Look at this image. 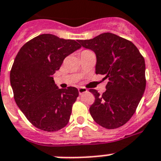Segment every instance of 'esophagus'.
I'll return each instance as SVG.
<instances>
[{
	"label": "esophagus",
	"mask_w": 161,
	"mask_h": 161,
	"mask_svg": "<svg viewBox=\"0 0 161 161\" xmlns=\"http://www.w3.org/2000/svg\"><path fill=\"white\" fill-rule=\"evenodd\" d=\"M87 92V88H85V87H79V88H78V92H79V94H83V93H84V92Z\"/></svg>",
	"instance_id": "34e87169"
}]
</instances>
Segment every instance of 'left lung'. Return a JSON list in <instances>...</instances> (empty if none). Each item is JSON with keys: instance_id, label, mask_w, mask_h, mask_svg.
<instances>
[{"instance_id": "obj_1", "label": "left lung", "mask_w": 161, "mask_h": 161, "mask_svg": "<svg viewBox=\"0 0 161 161\" xmlns=\"http://www.w3.org/2000/svg\"><path fill=\"white\" fill-rule=\"evenodd\" d=\"M78 42L96 53V74L108 79L103 95L95 89L89 90L95 96L90 114L107 129L123 126L135 113L146 89L143 56L132 42L112 33Z\"/></svg>"}]
</instances>
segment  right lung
<instances>
[{"label": "right lung", "instance_id": "1", "mask_svg": "<svg viewBox=\"0 0 161 161\" xmlns=\"http://www.w3.org/2000/svg\"><path fill=\"white\" fill-rule=\"evenodd\" d=\"M80 48L74 40L43 34L25 43L17 53L10 70V85L17 106L35 127L56 131L69 122L78 90L59 89L53 74L68 55Z\"/></svg>", "mask_w": 161, "mask_h": 161}]
</instances>
